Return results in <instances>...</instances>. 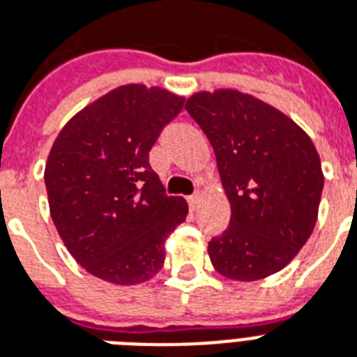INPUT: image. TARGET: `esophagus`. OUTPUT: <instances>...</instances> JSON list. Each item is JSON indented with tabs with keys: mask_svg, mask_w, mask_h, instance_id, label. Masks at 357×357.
Returning a JSON list of instances; mask_svg holds the SVG:
<instances>
[{
	"mask_svg": "<svg viewBox=\"0 0 357 357\" xmlns=\"http://www.w3.org/2000/svg\"><path fill=\"white\" fill-rule=\"evenodd\" d=\"M187 202H189V208H191V210H195V208H197L200 202V192H195L192 197H189V199H187Z\"/></svg>",
	"mask_w": 357,
	"mask_h": 357,
	"instance_id": "obj_1",
	"label": "esophagus"
}]
</instances>
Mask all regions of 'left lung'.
Returning <instances> with one entry per match:
<instances>
[{
	"label": "left lung",
	"instance_id": "1",
	"mask_svg": "<svg viewBox=\"0 0 357 357\" xmlns=\"http://www.w3.org/2000/svg\"><path fill=\"white\" fill-rule=\"evenodd\" d=\"M215 153L231 223L208 255L225 278L253 282L289 265L310 238L324 189L319 155L303 128L259 98L232 89L185 104Z\"/></svg>",
	"mask_w": 357,
	"mask_h": 357
}]
</instances>
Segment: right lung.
<instances>
[{
  "label": "right lung",
  "instance_id": "add662e5",
  "mask_svg": "<svg viewBox=\"0 0 357 357\" xmlns=\"http://www.w3.org/2000/svg\"><path fill=\"white\" fill-rule=\"evenodd\" d=\"M185 98L145 84H123L66 123L45 165L51 218L71 257L117 286L153 278L165 242L189 206L166 197L149 165L158 134Z\"/></svg>",
  "mask_w": 357,
  "mask_h": 357
}]
</instances>
